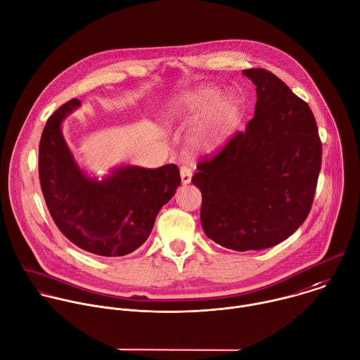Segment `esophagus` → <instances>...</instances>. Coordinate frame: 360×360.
I'll list each match as a JSON object with an SVG mask.
<instances>
[{
    "instance_id": "esophagus-1",
    "label": "esophagus",
    "mask_w": 360,
    "mask_h": 360,
    "mask_svg": "<svg viewBox=\"0 0 360 360\" xmlns=\"http://www.w3.org/2000/svg\"><path fill=\"white\" fill-rule=\"evenodd\" d=\"M181 179H182L184 185L191 182V179H192V169L188 165H182L181 167Z\"/></svg>"
}]
</instances>
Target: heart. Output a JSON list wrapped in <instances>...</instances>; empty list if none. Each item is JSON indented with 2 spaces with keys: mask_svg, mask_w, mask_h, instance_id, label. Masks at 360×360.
<instances>
[{
  "mask_svg": "<svg viewBox=\"0 0 360 360\" xmlns=\"http://www.w3.org/2000/svg\"><path fill=\"white\" fill-rule=\"evenodd\" d=\"M167 115L171 122L193 124L189 147L195 151H214L233 134L242 115V103L234 93L216 87H193L172 96Z\"/></svg>",
  "mask_w": 360,
  "mask_h": 360,
  "instance_id": "heart-1",
  "label": "heart"
}]
</instances>
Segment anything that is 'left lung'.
I'll return each mask as SVG.
<instances>
[{"label":"left lung","mask_w":360,"mask_h":360,"mask_svg":"<svg viewBox=\"0 0 360 360\" xmlns=\"http://www.w3.org/2000/svg\"><path fill=\"white\" fill-rule=\"evenodd\" d=\"M243 75L256 86L255 117L192 178L206 236L236 252L273 248L304 223L322 160L309 105L264 69Z\"/></svg>","instance_id":"obj_1"}]
</instances>
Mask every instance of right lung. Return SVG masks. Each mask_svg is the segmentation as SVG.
<instances>
[{
  "mask_svg": "<svg viewBox=\"0 0 360 360\" xmlns=\"http://www.w3.org/2000/svg\"><path fill=\"white\" fill-rule=\"evenodd\" d=\"M80 105L77 98L65 103L44 129L39 143L44 198L53 221L73 245L97 256H126L147 240L158 212L175 195L179 168L123 164L103 178L90 175L77 164L62 133L65 118Z\"/></svg>",
  "mask_w": 360,
  "mask_h": 360,
  "instance_id": "obj_1",
  "label": "right lung"
}]
</instances>
